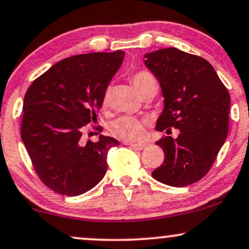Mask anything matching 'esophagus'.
Instances as JSON below:
<instances>
[{
	"mask_svg": "<svg viewBox=\"0 0 249 249\" xmlns=\"http://www.w3.org/2000/svg\"><path fill=\"white\" fill-rule=\"evenodd\" d=\"M125 145H128L131 148L137 149V151H142L147 146V143H130V142H125Z\"/></svg>",
	"mask_w": 249,
	"mask_h": 249,
	"instance_id": "obj_1",
	"label": "esophagus"
}]
</instances>
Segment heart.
<instances>
[{"instance_id": "1", "label": "heart", "mask_w": 249, "mask_h": 249, "mask_svg": "<svg viewBox=\"0 0 249 249\" xmlns=\"http://www.w3.org/2000/svg\"><path fill=\"white\" fill-rule=\"evenodd\" d=\"M131 82L139 92L142 97L149 94H157L159 85L152 73L147 71H138L131 75ZM109 101V90L104 95V103ZM110 132L113 137L124 142H137L140 140L145 134V122L142 119L131 116H123L121 118L112 122L110 126Z\"/></svg>"}]
</instances>
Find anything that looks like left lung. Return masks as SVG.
Masks as SVG:
<instances>
[{
  "instance_id": "obj_1",
  "label": "left lung",
  "mask_w": 249,
  "mask_h": 249,
  "mask_svg": "<svg viewBox=\"0 0 249 249\" xmlns=\"http://www.w3.org/2000/svg\"><path fill=\"white\" fill-rule=\"evenodd\" d=\"M145 58L164 97L157 131L178 130L175 139L167 136L155 142L164 160L152 176L170 187L193 184L209 173L225 142L230 94L210 62L198 55L169 47Z\"/></svg>"
}]
</instances>
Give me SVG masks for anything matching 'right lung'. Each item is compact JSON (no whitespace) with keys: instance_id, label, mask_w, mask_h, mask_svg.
<instances>
[{"instance_id":"1","label":"right lung","mask_w":249,"mask_h":249,"mask_svg":"<svg viewBox=\"0 0 249 249\" xmlns=\"http://www.w3.org/2000/svg\"><path fill=\"white\" fill-rule=\"evenodd\" d=\"M123 58V51L70 56L29 87L20 136L38 178L54 193L79 196L106 175L107 152L119 142L100 136L97 142L83 143L82 133L97 119Z\"/></svg>"}]
</instances>
